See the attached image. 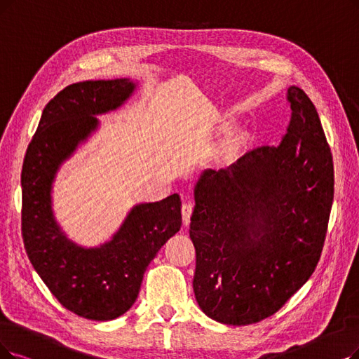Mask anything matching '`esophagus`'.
I'll return each mask as SVG.
<instances>
[{"label": "esophagus", "instance_id": "34e87169", "mask_svg": "<svg viewBox=\"0 0 359 359\" xmlns=\"http://www.w3.org/2000/svg\"><path fill=\"white\" fill-rule=\"evenodd\" d=\"M181 213H182V224H184V226H189L190 218H191V213H193V205H191L190 202H185V203L182 205Z\"/></svg>", "mask_w": 359, "mask_h": 359}]
</instances>
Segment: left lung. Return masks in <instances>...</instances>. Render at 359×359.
I'll return each mask as SVG.
<instances>
[{
	"label": "left lung",
	"instance_id": "obj_1",
	"mask_svg": "<svg viewBox=\"0 0 359 359\" xmlns=\"http://www.w3.org/2000/svg\"><path fill=\"white\" fill-rule=\"evenodd\" d=\"M281 142L248 151L194 185L193 289L209 318L259 323L309 280L323 252L334 196L333 157L317 109L287 88Z\"/></svg>",
	"mask_w": 359,
	"mask_h": 359
}]
</instances>
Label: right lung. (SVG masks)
Here are the masks:
<instances>
[{"label": "right lung", "instance_id": "add662e5", "mask_svg": "<svg viewBox=\"0 0 359 359\" xmlns=\"http://www.w3.org/2000/svg\"><path fill=\"white\" fill-rule=\"evenodd\" d=\"M137 90L130 78L72 83L46 106L22 169V234L27 257L55 299L79 317L110 321L137 300L142 276L181 228V200L138 203L111 238L95 248L70 240L53 210L60 166Z\"/></svg>", "mask_w": 359, "mask_h": 359}]
</instances>
